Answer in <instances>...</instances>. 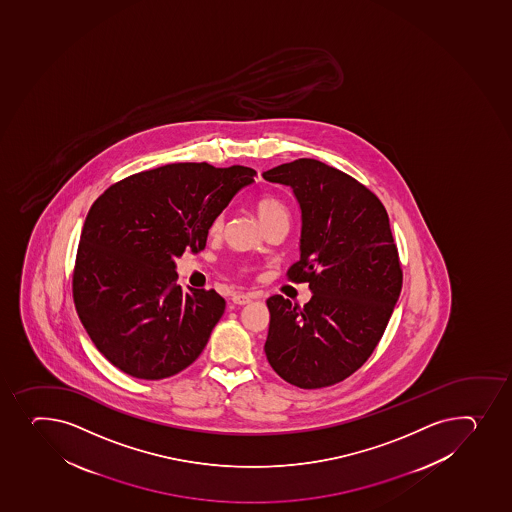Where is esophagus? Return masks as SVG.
I'll return each mask as SVG.
<instances>
[{
    "instance_id": "1",
    "label": "esophagus",
    "mask_w": 512,
    "mask_h": 512,
    "mask_svg": "<svg viewBox=\"0 0 512 512\" xmlns=\"http://www.w3.org/2000/svg\"><path fill=\"white\" fill-rule=\"evenodd\" d=\"M253 299H259V296H253V294H237L232 297V302L235 306H247Z\"/></svg>"
}]
</instances>
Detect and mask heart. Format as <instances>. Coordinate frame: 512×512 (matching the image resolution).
<instances>
[{
    "mask_svg": "<svg viewBox=\"0 0 512 512\" xmlns=\"http://www.w3.org/2000/svg\"><path fill=\"white\" fill-rule=\"evenodd\" d=\"M253 211H255V215H257L264 228L270 227L274 223H289V208H287L284 201L280 200L279 196L272 195V193L260 195L257 201L253 203ZM222 228L223 216H216L210 225V235H218L222 232Z\"/></svg>",
    "mask_w": 512,
    "mask_h": 512,
    "instance_id": "b5f03b06",
    "label": "heart"
}]
</instances>
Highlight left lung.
<instances>
[{
  "label": "left lung",
  "instance_id": "obj_1",
  "mask_svg": "<svg viewBox=\"0 0 512 512\" xmlns=\"http://www.w3.org/2000/svg\"><path fill=\"white\" fill-rule=\"evenodd\" d=\"M262 176L289 186L299 203L301 257L289 277L309 282L312 292L304 307L267 299L265 356L290 385H334L375 351L400 297L390 218L366 186L317 159H296Z\"/></svg>",
  "mask_w": 512,
  "mask_h": 512
}]
</instances>
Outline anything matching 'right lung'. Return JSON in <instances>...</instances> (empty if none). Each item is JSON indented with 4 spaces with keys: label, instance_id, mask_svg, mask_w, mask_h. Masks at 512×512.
<instances>
[{
    "label": "right lung",
    "instance_id": "1",
    "mask_svg": "<svg viewBox=\"0 0 512 512\" xmlns=\"http://www.w3.org/2000/svg\"><path fill=\"white\" fill-rule=\"evenodd\" d=\"M255 176L245 166L166 164L95 200L80 233L75 307L95 348L126 375L163 380L205 349L225 299L183 292L176 259L206 247L211 222Z\"/></svg>",
    "mask_w": 512,
    "mask_h": 512
}]
</instances>
